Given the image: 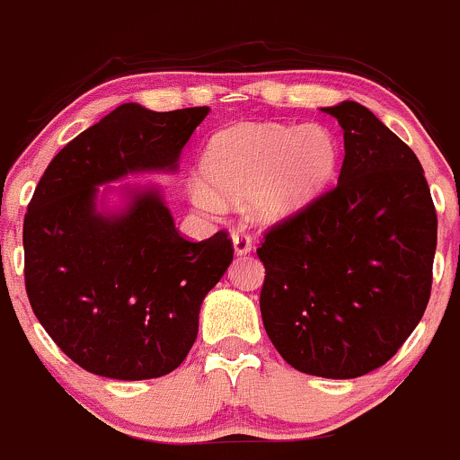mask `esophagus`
I'll return each instance as SVG.
<instances>
[{"label": "esophagus", "instance_id": "34e87169", "mask_svg": "<svg viewBox=\"0 0 460 460\" xmlns=\"http://www.w3.org/2000/svg\"><path fill=\"white\" fill-rule=\"evenodd\" d=\"M231 240H234V249H235V253H238V255L251 253V249H253V242H251V235L246 234L244 229L231 231Z\"/></svg>", "mask_w": 460, "mask_h": 460}]
</instances>
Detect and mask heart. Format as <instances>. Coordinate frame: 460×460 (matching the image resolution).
I'll use <instances>...</instances> for the list:
<instances>
[{
	"label": "heart",
	"instance_id": "1",
	"mask_svg": "<svg viewBox=\"0 0 460 460\" xmlns=\"http://www.w3.org/2000/svg\"><path fill=\"white\" fill-rule=\"evenodd\" d=\"M338 164V146L323 126L290 128L281 124H240L216 135L203 156L211 188L231 199L253 194L261 220H284L305 209L330 183ZM194 181L190 196L200 209H222L220 196Z\"/></svg>",
	"mask_w": 460,
	"mask_h": 460
}]
</instances>
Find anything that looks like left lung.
<instances>
[{
	"label": "left lung",
	"instance_id": "left-lung-1",
	"mask_svg": "<svg viewBox=\"0 0 460 460\" xmlns=\"http://www.w3.org/2000/svg\"><path fill=\"white\" fill-rule=\"evenodd\" d=\"M345 137L338 183L260 242V310L281 358L349 380L386 365L432 290L437 211L417 155L369 109H323Z\"/></svg>",
	"mask_w": 460,
	"mask_h": 460
}]
</instances>
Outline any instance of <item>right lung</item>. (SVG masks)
Segmentation results:
<instances>
[{
    "mask_svg": "<svg viewBox=\"0 0 460 460\" xmlns=\"http://www.w3.org/2000/svg\"><path fill=\"white\" fill-rule=\"evenodd\" d=\"M207 107L156 113L122 104L48 165L23 218L30 305L60 351L113 380L168 376L185 360L205 295L234 260L226 231L179 234L156 190L119 216L95 211V185L174 170Z\"/></svg>",
    "mask_w": 460,
    "mask_h": 460,
    "instance_id": "add662e5",
    "label": "right lung"
}]
</instances>
